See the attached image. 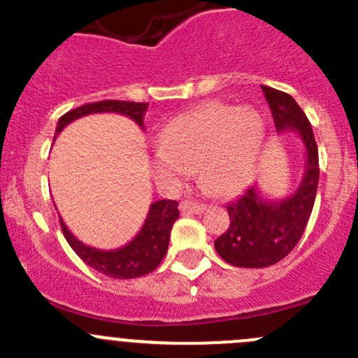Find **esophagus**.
Returning a JSON list of instances; mask_svg holds the SVG:
<instances>
[{
    "label": "esophagus",
    "instance_id": "obj_1",
    "mask_svg": "<svg viewBox=\"0 0 358 358\" xmlns=\"http://www.w3.org/2000/svg\"><path fill=\"white\" fill-rule=\"evenodd\" d=\"M204 209H206V206L197 204V202H189V201L180 202V211L187 213V215H190V213H202Z\"/></svg>",
    "mask_w": 358,
    "mask_h": 358
}]
</instances>
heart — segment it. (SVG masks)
Instances as JSON below:
<instances>
[{"label": "heart", "instance_id": "1", "mask_svg": "<svg viewBox=\"0 0 358 358\" xmlns=\"http://www.w3.org/2000/svg\"><path fill=\"white\" fill-rule=\"evenodd\" d=\"M263 136L265 124L255 109L209 103L178 115L162 128L150 169L161 189L176 190L197 168L209 192L232 197L251 180Z\"/></svg>", "mask_w": 358, "mask_h": 358}]
</instances>
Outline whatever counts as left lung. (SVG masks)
Segmentation results:
<instances>
[{
  "mask_svg": "<svg viewBox=\"0 0 358 358\" xmlns=\"http://www.w3.org/2000/svg\"><path fill=\"white\" fill-rule=\"evenodd\" d=\"M262 90L277 131H296L301 138L305 175L296 192L280 201L263 199L252 185L227 206L230 225L215 241V249L227 263L243 268L275 265L289 255L305 232L319 185V150L308 117L287 93L268 86Z\"/></svg>",
  "mask_w": 358,
  "mask_h": 358,
  "instance_id": "8db88e82",
  "label": "left lung"
}]
</instances>
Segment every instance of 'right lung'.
Instances as JSON below:
<instances>
[{"mask_svg": "<svg viewBox=\"0 0 358 358\" xmlns=\"http://www.w3.org/2000/svg\"><path fill=\"white\" fill-rule=\"evenodd\" d=\"M147 107L149 103L122 102V100H102V102L86 103L78 109L69 110L59 119L55 136L69 122L90 114H99V112H115V114L128 115L143 129V115H145ZM178 216V202L176 201L162 199L152 202L140 232L128 244L117 249H109V251L86 246L81 241L76 239L66 223L62 222V218H60V227H62L64 237L67 239L69 246L74 249L76 255L86 265L103 275L112 277V279H135V277L147 275L156 270L159 263L162 262L166 251H168L173 223L176 222Z\"/></svg>", "mask_w": 358, "mask_h": 358, "instance_id": "right-lung-1", "label": "right lung"}]
</instances>
